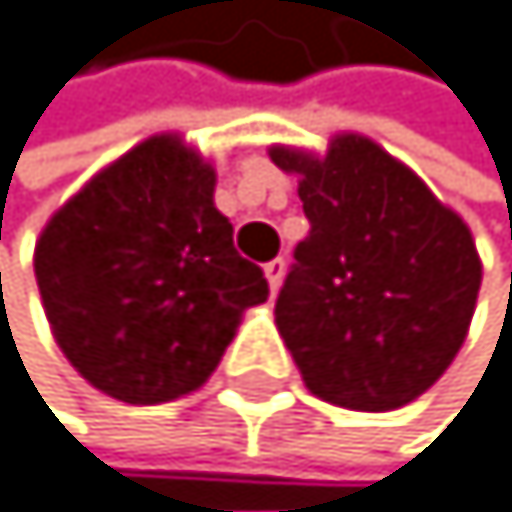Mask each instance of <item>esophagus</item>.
<instances>
[{"mask_svg": "<svg viewBox=\"0 0 512 512\" xmlns=\"http://www.w3.org/2000/svg\"><path fill=\"white\" fill-rule=\"evenodd\" d=\"M284 271H287V261L284 258H274V261H267L264 264V277H267V284H271V290L277 294L284 284Z\"/></svg>", "mask_w": 512, "mask_h": 512, "instance_id": "obj_1", "label": "esophagus"}]
</instances>
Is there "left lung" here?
Listing matches in <instances>:
<instances>
[{
	"mask_svg": "<svg viewBox=\"0 0 512 512\" xmlns=\"http://www.w3.org/2000/svg\"><path fill=\"white\" fill-rule=\"evenodd\" d=\"M271 159L300 176L310 222L274 307L307 389L353 412L415 402L474 317L471 228L369 136H333L326 156L271 146Z\"/></svg>",
	"mask_w": 512,
	"mask_h": 512,
	"instance_id": "left-lung-1",
	"label": "left lung"
}]
</instances>
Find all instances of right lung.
Listing matches in <instances>:
<instances>
[{"instance_id":"add662e5","label":"right lung","mask_w":512,"mask_h":512,"mask_svg":"<svg viewBox=\"0 0 512 512\" xmlns=\"http://www.w3.org/2000/svg\"><path fill=\"white\" fill-rule=\"evenodd\" d=\"M212 163L159 133L71 195L35 245L51 333L110 398L159 405L195 392L267 300L258 264L215 209Z\"/></svg>"}]
</instances>
